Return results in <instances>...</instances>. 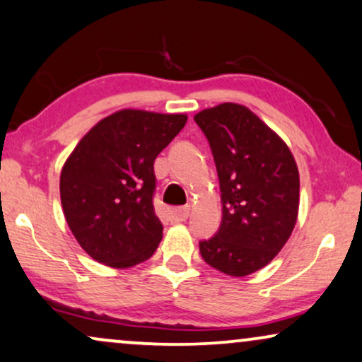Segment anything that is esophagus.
Returning <instances> with one entry per match:
<instances>
[{
    "instance_id": "34e87169",
    "label": "esophagus",
    "mask_w": 362,
    "mask_h": 362,
    "mask_svg": "<svg viewBox=\"0 0 362 362\" xmlns=\"http://www.w3.org/2000/svg\"><path fill=\"white\" fill-rule=\"evenodd\" d=\"M190 207H177L170 210V218L173 222H184L189 218Z\"/></svg>"
}]
</instances>
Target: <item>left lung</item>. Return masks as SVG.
Here are the masks:
<instances>
[{
  "label": "left lung",
  "mask_w": 362,
  "mask_h": 362,
  "mask_svg": "<svg viewBox=\"0 0 362 362\" xmlns=\"http://www.w3.org/2000/svg\"><path fill=\"white\" fill-rule=\"evenodd\" d=\"M221 184L222 222L200 240L202 259L232 277L267 265L286 245L299 212V170L289 147L244 105L199 112Z\"/></svg>",
  "instance_id": "obj_1"
}]
</instances>
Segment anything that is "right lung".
Segmentation results:
<instances>
[{"label":"right lung","instance_id":"add662e5","mask_svg":"<svg viewBox=\"0 0 362 362\" xmlns=\"http://www.w3.org/2000/svg\"><path fill=\"white\" fill-rule=\"evenodd\" d=\"M185 123L184 113L127 108L78 141L59 175V195L68 227L91 259L123 269L157 250L163 227L153 209V162Z\"/></svg>","mask_w":362,"mask_h":362}]
</instances>
